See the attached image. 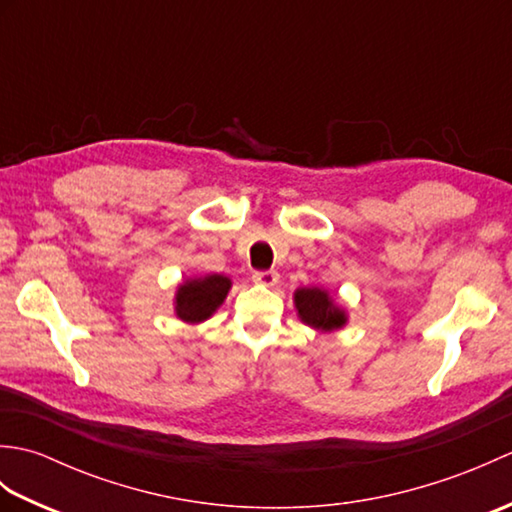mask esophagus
<instances>
[{
	"mask_svg": "<svg viewBox=\"0 0 512 512\" xmlns=\"http://www.w3.org/2000/svg\"><path fill=\"white\" fill-rule=\"evenodd\" d=\"M253 281L262 286H275L279 281V273H275V270H262V273H253Z\"/></svg>",
	"mask_w": 512,
	"mask_h": 512,
	"instance_id": "esophagus-1",
	"label": "esophagus"
}]
</instances>
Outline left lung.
Segmentation results:
<instances>
[{
  "instance_id": "8db88e82",
  "label": "left lung",
  "mask_w": 512,
  "mask_h": 512,
  "mask_svg": "<svg viewBox=\"0 0 512 512\" xmlns=\"http://www.w3.org/2000/svg\"><path fill=\"white\" fill-rule=\"evenodd\" d=\"M295 306L303 323L321 332L339 330L345 325V312L334 306L332 297L321 288H299L295 292Z\"/></svg>"
}]
</instances>
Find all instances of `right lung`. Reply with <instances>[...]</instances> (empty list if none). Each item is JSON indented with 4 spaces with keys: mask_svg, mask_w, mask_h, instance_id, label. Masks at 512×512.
Instances as JSON below:
<instances>
[{
    "mask_svg": "<svg viewBox=\"0 0 512 512\" xmlns=\"http://www.w3.org/2000/svg\"><path fill=\"white\" fill-rule=\"evenodd\" d=\"M231 288V279L224 275H209L184 281L176 295V314L187 323H202L222 306Z\"/></svg>",
    "mask_w": 512,
    "mask_h": 512,
    "instance_id": "right-lung-1",
    "label": "right lung"
}]
</instances>
